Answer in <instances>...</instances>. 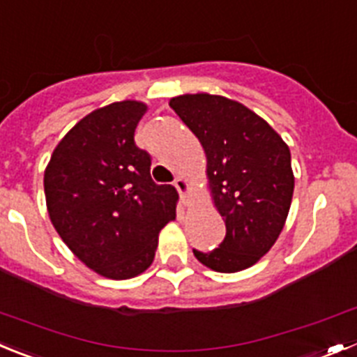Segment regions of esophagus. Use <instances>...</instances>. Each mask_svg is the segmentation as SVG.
<instances>
[{
	"label": "esophagus",
	"instance_id": "esophagus-1",
	"mask_svg": "<svg viewBox=\"0 0 357 357\" xmlns=\"http://www.w3.org/2000/svg\"><path fill=\"white\" fill-rule=\"evenodd\" d=\"M175 188H176V191H178V195H181L182 200L188 202L189 200V191H191V184L188 182V178H184V176H176Z\"/></svg>",
	"mask_w": 357,
	"mask_h": 357
}]
</instances>
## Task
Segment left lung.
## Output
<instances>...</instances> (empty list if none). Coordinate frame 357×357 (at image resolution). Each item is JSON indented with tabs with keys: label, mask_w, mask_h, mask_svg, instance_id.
Listing matches in <instances>:
<instances>
[{
	"label": "left lung",
	"mask_w": 357,
	"mask_h": 357,
	"mask_svg": "<svg viewBox=\"0 0 357 357\" xmlns=\"http://www.w3.org/2000/svg\"><path fill=\"white\" fill-rule=\"evenodd\" d=\"M169 107L206 151L211 200L227 227L222 245L193 250L214 272L234 273L268 254L284 229L295 176L288 144L243 103L209 93L181 94Z\"/></svg>",
	"instance_id": "8db88e82"
}]
</instances>
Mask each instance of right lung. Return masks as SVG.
I'll use <instances>...</instances> for the list:
<instances>
[{
    "label": "right lung",
    "instance_id": "right-lung-1",
    "mask_svg": "<svg viewBox=\"0 0 357 357\" xmlns=\"http://www.w3.org/2000/svg\"><path fill=\"white\" fill-rule=\"evenodd\" d=\"M146 110L137 100L93 110L62 137L44 169L53 227L85 266L107 279L143 273L159 232L176 214V189L151 181L150 155L134 143Z\"/></svg>",
    "mask_w": 357,
    "mask_h": 357
}]
</instances>
